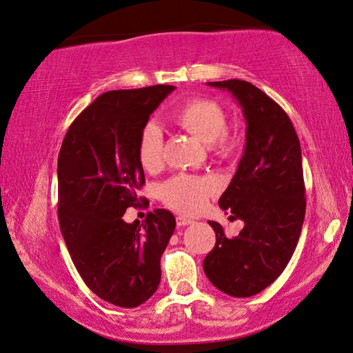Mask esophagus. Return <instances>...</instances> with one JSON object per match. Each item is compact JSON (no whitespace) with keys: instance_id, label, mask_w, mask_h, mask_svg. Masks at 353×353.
Instances as JSON below:
<instances>
[{"instance_id":"obj_1","label":"esophagus","mask_w":353,"mask_h":353,"mask_svg":"<svg viewBox=\"0 0 353 353\" xmlns=\"http://www.w3.org/2000/svg\"><path fill=\"white\" fill-rule=\"evenodd\" d=\"M176 222H177V226H186V225H191V223H192V220H191V219H188V217L179 216V217L176 219Z\"/></svg>"}]
</instances>
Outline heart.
<instances>
[{
	"label": "heart",
	"mask_w": 353,
	"mask_h": 353,
	"mask_svg": "<svg viewBox=\"0 0 353 353\" xmlns=\"http://www.w3.org/2000/svg\"><path fill=\"white\" fill-rule=\"evenodd\" d=\"M172 121L199 141L210 143L211 151L219 157H231L240 148V137L234 131L226 130L228 114L217 101L206 98L186 101L172 114ZM137 159L142 168L148 172L162 168L163 134L153 122L147 123L141 131ZM216 190V182L208 177L181 174L161 186V199L171 210L192 216L203 208Z\"/></svg>",
	"instance_id": "obj_1"
}]
</instances>
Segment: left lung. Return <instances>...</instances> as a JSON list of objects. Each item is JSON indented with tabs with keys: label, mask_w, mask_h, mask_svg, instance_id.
Segmentation results:
<instances>
[{
	"label": "left lung",
	"mask_w": 353,
	"mask_h": 353,
	"mask_svg": "<svg viewBox=\"0 0 353 353\" xmlns=\"http://www.w3.org/2000/svg\"><path fill=\"white\" fill-rule=\"evenodd\" d=\"M208 85L232 93L248 125L243 156L219 200L220 208L245 226L228 239L222 225L208 222L216 245L203 260V271L222 292L251 296L280 277L299 243L306 212L300 141L285 110L251 82Z\"/></svg>",
	"instance_id": "1"
}]
</instances>
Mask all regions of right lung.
<instances>
[{
	"label": "right lung",
	"mask_w": 353,
	"mask_h": 353,
	"mask_svg": "<svg viewBox=\"0 0 353 353\" xmlns=\"http://www.w3.org/2000/svg\"><path fill=\"white\" fill-rule=\"evenodd\" d=\"M151 85L102 93L68 127L58 156V219L82 280L99 299L136 307L156 292L161 257L174 232L167 210L123 222L145 183L137 141L174 90Z\"/></svg>",
	"instance_id": "add662e5"
}]
</instances>
